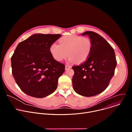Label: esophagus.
Listing matches in <instances>:
<instances>
[{"mask_svg":"<svg viewBox=\"0 0 132 132\" xmlns=\"http://www.w3.org/2000/svg\"><path fill=\"white\" fill-rule=\"evenodd\" d=\"M71 66H70V65H65V69H66V70H67V69H68V68H71Z\"/></svg>","mask_w":132,"mask_h":132,"instance_id":"1","label":"esophagus"}]
</instances>
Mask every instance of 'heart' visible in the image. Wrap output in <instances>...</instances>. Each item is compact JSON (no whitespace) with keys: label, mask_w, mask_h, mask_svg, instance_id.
<instances>
[{"label":"heart","mask_w":132,"mask_h":132,"mask_svg":"<svg viewBox=\"0 0 132 132\" xmlns=\"http://www.w3.org/2000/svg\"><path fill=\"white\" fill-rule=\"evenodd\" d=\"M59 42L60 45L53 43L50 47L53 57L59 61L65 59L68 54L70 62L82 63L88 58L92 48L91 40L79 35L64 36Z\"/></svg>","instance_id":"1"}]
</instances>
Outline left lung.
Returning a JSON list of instances; mask_svg holds the SVG:
<instances>
[{
  "label": "left lung",
  "instance_id": "1",
  "mask_svg": "<svg viewBox=\"0 0 132 132\" xmlns=\"http://www.w3.org/2000/svg\"><path fill=\"white\" fill-rule=\"evenodd\" d=\"M89 36L92 48L87 60L79 66H73V89L85 97L96 96L108 87L114 74L117 61L114 51L99 34L86 31L81 35Z\"/></svg>",
  "mask_w": 132,
  "mask_h": 132
}]
</instances>
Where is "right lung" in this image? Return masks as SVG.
I'll return each instance as SVG.
<instances>
[{
    "label": "right lung",
    "instance_id": "add662e5",
    "mask_svg": "<svg viewBox=\"0 0 132 132\" xmlns=\"http://www.w3.org/2000/svg\"><path fill=\"white\" fill-rule=\"evenodd\" d=\"M61 34H34L17 45L11 57L12 73L21 90L35 98L53 93L65 66L53 57L50 47Z\"/></svg>",
    "mask_w": 132,
    "mask_h": 132
}]
</instances>
